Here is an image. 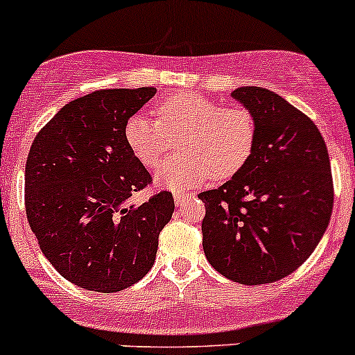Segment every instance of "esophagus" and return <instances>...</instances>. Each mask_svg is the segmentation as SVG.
<instances>
[{
	"label": "esophagus",
	"instance_id": "obj_1",
	"mask_svg": "<svg viewBox=\"0 0 355 355\" xmlns=\"http://www.w3.org/2000/svg\"><path fill=\"white\" fill-rule=\"evenodd\" d=\"M189 196H185V194H182V192H175L173 194V199H175V205L177 206H182L185 202V199H187Z\"/></svg>",
	"mask_w": 355,
	"mask_h": 355
}]
</instances>
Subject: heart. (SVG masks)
I'll use <instances>...</instances> for the list:
<instances>
[{
  "mask_svg": "<svg viewBox=\"0 0 355 355\" xmlns=\"http://www.w3.org/2000/svg\"><path fill=\"white\" fill-rule=\"evenodd\" d=\"M157 121L135 114L126 121L125 140L140 164L156 168L180 140L182 154L157 171V182L173 191H187L211 175L232 177L250 159L254 146V118L236 105L220 107L194 92L171 95L156 105Z\"/></svg>",
  "mask_w": 355,
  "mask_h": 355,
  "instance_id": "1",
  "label": "heart"
}]
</instances>
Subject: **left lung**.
I'll use <instances>...</instances> for the list:
<instances>
[{"label":"left lung","mask_w":355,"mask_h":355,"mask_svg":"<svg viewBox=\"0 0 355 355\" xmlns=\"http://www.w3.org/2000/svg\"><path fill=\"white\" fill-rule=\"evenodd\" d=\"M230 95L253 114L254 146L229 182L199 194L202 250L227 279L257 286L290 276L324 236L331 168L318 126L290 102L260 86Z\"/></svg>","instance_id":"8db88e82"}]
</instances>
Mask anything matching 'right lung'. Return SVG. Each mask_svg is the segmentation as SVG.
Masks as SVG:
<instances>
[{
	"instance_id": "right-lung-1",
	"label": "right lung",
	"mask_w": 355,
	"mask_h": 355,
	"mask_svg": "<svg viewBox=\"0 0 355 355\" xmlns=\"http://www.w3.org/2000/svg\"><path fill=\"white\" fill-rule=\"evenodd\" d=\"M156 88L98 90L65 104L31 146L26 213L44 257L76 286L114 293L142 279L173 215L171 192L140 206L150 184L125 140V125Z\"/></svg>"
}]
</instances>
